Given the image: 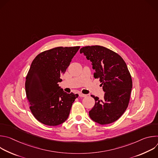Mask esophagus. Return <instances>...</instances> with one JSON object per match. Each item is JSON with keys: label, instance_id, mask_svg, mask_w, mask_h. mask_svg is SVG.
Masks as SVG:
<instances>
[{"label": "esophagus", "instance_id": "1", "mask_svg": "<svg viewBox=\"0 0 158 158\" xmlns=\"http://www.w3.org/2000/svg\"><path fill=\"white\" fill-rule=\"evenodd\" d=\"M79 96H80V97H82V98H84V97H86L87 95L84 94H82V93H79Z\"/></svg>", "mask_w": 158, "mask_h": 158}]
</instances>
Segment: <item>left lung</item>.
Segmentation results:
<instances>
[{
    "mask_svg": "<svg viewBox=\"0 0 158 158\" xmlns=\"http://www.w3.org/2000/svg\"><path fill=\"white\" fill-rule=\"evenodd\" d=\"M80 53L92 62L94 77L105 92L102 100L91 95L95 104L89 112L90 118L102 125L115 122L126 110L132 87L126 62L118 54L103 46H85Z\"/></svg>",
    "mask_w": 158,
    "mask_h": 158,
    "instance_id": "8db88e82",
    "label": "left lung"
}]
</instances>
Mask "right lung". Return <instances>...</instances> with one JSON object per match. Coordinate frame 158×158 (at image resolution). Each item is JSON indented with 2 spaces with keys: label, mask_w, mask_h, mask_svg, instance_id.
<instances>
[{
  "label": "right lung",
  "mask_w": 158,
  "mask_h": 158,
  "mask_svg": "<svg viewBox=\"0 0 158 158\" xmlns=\"http://www.w3.org/2000/svg\"><path fill=\"white\" fill-rule=\"evenodd\" d=\"M79 46L57 47L39 54L26 76V93L30 109L41 123L55 126L68 118L77 94H67L58 84Z\"/></svg>",
  "instance_id": "add662e5"
}]
</instances>
